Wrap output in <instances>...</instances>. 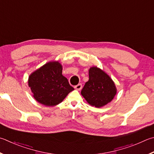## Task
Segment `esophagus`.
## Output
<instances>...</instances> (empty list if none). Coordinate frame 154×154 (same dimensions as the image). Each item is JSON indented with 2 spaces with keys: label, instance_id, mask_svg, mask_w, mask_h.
<instances>
[{
  "label": "esophagus",
  "instance_id": "esophagus-1",
  "mask_svg": "<svg viewBox=\"0 0 154 154\" xmlns=\"http://www.w3.org/2000/svg\"><path fill=\"white\" fill-rule=\"evenodd\" d=\"M75 89H77V90H81V89H82V83H79V84L78 85H75Z\"/></svg>",
  "mask_w": 154,
  "mask_h": 154
}]
</instances>
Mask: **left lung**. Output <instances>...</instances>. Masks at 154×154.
<instances>
[{
  "label": "left lung",
  "mask_w": 154,
  "mask_h": 154,
  "mask_svg": "<svg viewBox=\"0 0 154 154\" xmlns=\"http://www.w3.org/2000/svg\"><path fill=\"white\" fill-rule=\"evenodd\" d=\"M81 94L88 104L96 108L110 102L116 94L115 84L109 75L97 66L89 70V81Z\"/></svg>",
  "instance_id": "1"
}]
</instances>
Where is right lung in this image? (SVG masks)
<instances>
[{
	"label": "right lung",
	"instance_id": "1",
	"mask_svg": "<svg viewBox=\"0 0 154 154\" xmlns=\"http://www.w3.org/2000/svg\"><path fill=\"white\" fill-rule=\"evenodd\" d=\"M63 67L58 61L47 63L29 75L28 85L36 101L46 106H56L74 88L62 75Z\"/></svg>",
	"mask_w": 154,
	"mask_h": 154
}]
</instances>
